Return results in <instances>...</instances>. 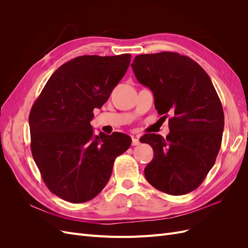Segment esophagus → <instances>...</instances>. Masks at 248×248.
I'll return each instance as SVG.
<instances>
[{
	"label": "esophagus",
	"instance_id": "34e87169",
	"mask_svg": "<svg viewBox=\"0 0 248 248\" xmlns=\"http://www.w3.org/2000/svg\"><path fill=\"white\" fill-rule=\"evenodd\" d=\"M132 146H138V145H140V140L139 139H137V138H132Z\"/></svg>",
	"mask_w": 248,
	"mask_h": 248
}]
</instances>
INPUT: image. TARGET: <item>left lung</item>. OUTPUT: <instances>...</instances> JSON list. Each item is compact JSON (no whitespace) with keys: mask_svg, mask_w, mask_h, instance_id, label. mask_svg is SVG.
<instances>
[{"mask_svg":"<svg viewBox=\"0 0 248 248\" xmlns=\"http://www.w3.org/2000/svg\"><path fill=\"white\" fill-rule=\"evenodd\" d=\"M131 67L137 79L153 92L157 112L170 115L166 139L155 133L140 139L154 152L145 169L147 181L170 196L197 189L214 166L224 127L211 79L196 61L172 51L137 56Z\"/></svg>","mask_w":248,"mask_h":248,"instance_id":"8db88e82","label":"left lung"}]
</instances>
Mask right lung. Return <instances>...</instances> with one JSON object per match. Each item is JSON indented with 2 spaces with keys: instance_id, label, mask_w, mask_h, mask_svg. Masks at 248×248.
<instances>
[{
  "instance_id": "obj_1",
  "label": "right lung",
  "mask_w": 248,
  "mask_h": 248,
  "mask_svg": "<svg viewBox=\"0 0 248 248\" xmlns=\"http://www.w3.org/2000/svg\"><path fill=\"white\" fill-rule=\"evenodd\" d=\"M130 58H74L52 73L34 102L29 116L32 155L43 182L59 198L73 204L94 199L108 182L117 157L130 147L127 134L94 136L90 124Z\"/></svg>"
}]
</instances>
